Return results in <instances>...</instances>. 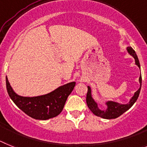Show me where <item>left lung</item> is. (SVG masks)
Listing matches in <instances>:
<instances>
[{"label": "left lung", "mask_w": 147, "mask_h": 147, "mask_svg": "<svg viewBox=\"0 0 147 147\" xmlns=\"http://www.w3.org/2000/svg\"><path fill=\"white\" fill-rule=\"evenodd\" d=\"M127 51L130 55L133 57L134 59H135V64L138 66V68L141 70L140 63H139L138 58V56L136 53H135V50L131 47H129L127 48ZM138 81L139 84H140V88L134 93L133 96L131 98V99H130L129 101L127 104H120L118 102L113 101V100H107L105 102V105L107 106V108L103 109L99 108L98 104L95 101V99L92 98V88L89 86H88V92L87 95H86V104H87L89 109L92 111L93 114L95 115L96 116H98V117L104 118V119H114V118H117L120 115L123 114L125 112H127L128 109H129L132 107V105L136 102V100H137L141 88V82H142L141 75H140Z\"/></svg>", "instance_id": "1"}]
</instances>
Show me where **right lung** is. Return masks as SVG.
I'll list each match as a JSON object with an SVG mask.
<instances>
[{"instance_id":"add662e5","label":"right lung","mask_w":147,"mask_h":147,"mask_svg":"<svg viewBox=\"0 0 147 147\" xmlns=\"http://www.w3.org/2000/svg\"><path fill=\"white\" fill-rule=\"evenodd\" d=\"M6 89L15 104L29 117L36 120H48L58 116L62 112L69 95L73 90L75 82L59 86L51 92L34 97L18 95L6 78Z\"/></svg>"}]
</instances>
